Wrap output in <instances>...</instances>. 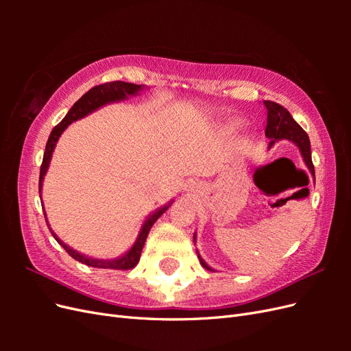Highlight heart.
Here are the masks:
<instances>
[{"label":"heart","instance_id":"b5f03b06","mask_svg":"<svg viewBox=\"0 0 351 351\" xmlns=\"http://www.w3.org/2000/svg\"><path fill=\"white\" fill-rule=\"evenodd\" d=\"M237 124H239V123H232V125H237Z\"/></svg>","mask_w":351,"mask_h":351}]
</instances>
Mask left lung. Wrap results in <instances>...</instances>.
Instances as JSON below:
<instances>
[{"mask_svg":"<svg viewBox=\"0 0 351 351\" xmlns=\"http://www.w3.org/2000/svg\"><path fill=\"white\" fill-rule=\"evenodd\" d=\"M263 105L268 110V119H267V129H265V136L269 139L268 149L275 145L278 141H290L293 142L303 156V161L306 167L309 168V171L315 180V167L312 162V152H311V141L307 133L302 129V127L294 121L291 114L287 111L280 104L272 101H263ZM196 240V234L193 236V241ZM197 258L202 263V267L214 271L209 265L200 258L197 252Z\"/></svg>","mask_w":351,"mask_h":351,"instance_id":"left-lung-1","label":"left lung"}]
</instances>
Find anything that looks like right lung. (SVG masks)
<instances>
[{
    "mask_svg": "<svg viewBox=\"0 0 351 351\" xmlns=\"http://www.w3.org/2000/svg\"><path fill=\"white\" fill-rule=\"evenodd\" d=\"M146 86L145 84H134V83H125V82H110V83H104L99 84V86H95L90 90H88L86 93L83 95V97L73 105V107L69 110V112L66 114L64 119H62L54 129H52L49 137H48V142L45 146V154H44V159H42V165H40V174H39V196L42 199V183H44V177L48 171L49 168V162H51V158H52V152L56 149V145L60 139V136L64 133V130L67 127L73 123V121H77L83 117H86L89 114H92L93 111L99 110L101 107H105V105L108 104H114V102H121L124 99H129V97H137L141 90H143ZM40 204H44V202L40 200ZM173 200L168 202L167 205L158 208L155 212H152L151 215H147V218L145 219V222L142 224V228L139 231V236H137L136 241L133 243V246L127 250L121 256L115 258V259H95L90 256H86V254L79 253L77 250L71 249L70 246H67L66 243H62L58 236L56 234L54 231H52L51 226L48 224V219H47V212L45 208L42 206L44 209V215H45V221H47V226L51 231V234L54 236V239L61 244L64 250L70 254L73 259H76L84 265H88V267H93V268H102V269H132L134 268L137 263H139L141 259V253L142 249L145 246V241L147 237V232L152 228V226L155 224V221L161 217L164 212L171 206Z\"/></svg>",
    "mask_w": 351,
    "mask_h": 351,
    "instance_id": "right-lung-1",
    "label": "right lung"
}]
</instances>
